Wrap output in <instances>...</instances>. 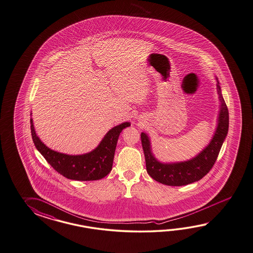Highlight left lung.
Segmentation results:
<instances>
[{
  "mask_svg": "<svg viewBox=\"0 0 253 253\" xmlns=\"http://www.w3.org/2000/svg\"><path fill=\"white\" fill-rule=\"evenodd\" d=\"M216 80V89L220 101V111L217 119V127L210 144L200 154L190 160L163 164L155 159L151 150L148 136L142 132V149L145 156L146 170L149 175L164 185L181 186L199 181L210 172L216 163L222 144L228 134V111L223 99L219 82Z\"/></svg>",
  "mask_w": 253,
  "mask_h": 253,
  "instance_id": "8db88e82",
  "label": "left lung"
}]
</instances>
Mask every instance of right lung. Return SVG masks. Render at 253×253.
<instances>
[{
    "label": "right lung",
    "mask_w": 253,
    "mask_h": 253,
    "mask_svg": "<svg viewBox=\"0 0 253 253\" xmlns=\"http://www.w3.org/2000/svg\"><path fill=\"white\" fill-rule=\"evenodd\" d=\"M30 123L33 142L40 154L56 172L67 178L78 181L99 180L111 172L120 133L130 125L129 123H124L113 127L107 132L99 146L90 153L68 155L45 146L37 135L32 119Z\"/></svg>",
    "instance_id": "1"
}]
</instances>
